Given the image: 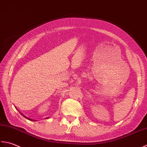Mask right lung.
<instances>
[{"label": "right lung", "mask_w": 147, "mask_h": 147, "mask_svg": "<svg viewBox=\"0 0 147 147\" xmlns=\"http://www.w3.org/2000/svg\"><path fill=\"white\" fill-rule=\"evenodd\" d=\"M23 116H24V115H23ZM24 117H25V116H24ZM26 119H28V118H27V117H26ZM29 120H30V119H29Z\"/></svg>", "instance_id": "1"}]
</instances>
